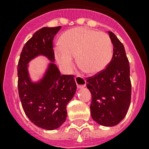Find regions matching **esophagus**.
Masks as SVG:
<instances>
[{"label":"esophagus","instance_id":"obj_1","mask_svg":"<svg viewBox=\"0 0 149 149\" xmlns=\"http://www.w3.org/2000/svg\"><path fill=\"white\" fill-rule=\"evenodd\" d=\"M75 81H76L77 87L79 89L83 88V87L86 86V79H85L84 77H81V76H77L75 77Z\"/></svg>","mask_w":149,"mask_h":149}]
</instances>
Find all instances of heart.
<instances>
[{
  "instance_id": "b5f03b06",
  "label": "heart",
  "mask_w": 149,
  "mask_h": 149,
  "mask_svg": "<svg viewBox=\"0 0 149 149\" xmlns=\"http://www.w3.org/2000/svg\"><path fill=\"white\" fill-rule=\"evenodd\" d=\"M55 49L57 63L65 71L74 64V56L86 72H101L111 62L113 44L107 34L86 28H75L65 31Z\"/></svg>"
}]
</instances>
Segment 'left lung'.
<instances>
[{"mask_svg": "<svg viewBox=\"0 0 149 149\" xmlns=\"http://www.w3.org/2000/svg\"><path fill=\"white\" fill-rule=\"evenodd\" d=\"M113 57L106 69L86 79L91 91V117L99 125L111 127L125 118L132 96L129 62L125 47L113 32Z\"/></svg>", "mask_w": 149, "mask_h": 149, "instance_id": "left-lung-1", "label": "left lung"}]
</instances>
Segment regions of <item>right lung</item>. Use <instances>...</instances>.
<instances>
[{"instance_id":"obj_1","label":"right lung","mask_w":149,"mask_h":149,"mask_svg":"<svg viewBox=\"0 0 149 149\" xmlns=\"http://www.w3.org/2000/svg\"><path fill=\"white\" fill-rule=\"evenodd\" d=\"M61 26L39 29L24 44L17 65V87L22 107L34 125L45 130L58 128L67 116L66 105L77 91L73 75H61L55 61L52 41ZM38 55L47 57L50 63L44 77L33 83L27 64Z\"/></svg>"}]
</instances>
